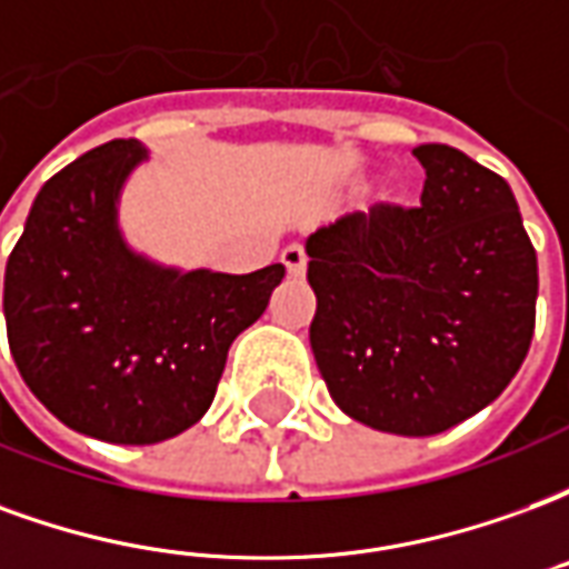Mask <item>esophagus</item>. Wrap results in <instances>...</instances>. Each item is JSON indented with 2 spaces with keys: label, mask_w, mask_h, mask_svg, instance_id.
Returning a JSON list of instances; mask_svg holds the SVG:
<instances>
[{
  "label": "esophagus",
  "mask_w": 569,
  "mask_h": 569,
  "mask_svg": "<svg viewBox=\"0 0 569 569\" xmlns=\"http://www.w3.org/2000/svg\"><path fill=\"white\" fill-rule=\"evenodd\" d=\"M280 261L286 264L289 277H301V273L308 271V252H305V247H301V243H289V247L283 249Z\"/></svg>",
  "instance_id": "esophagus-1"
}]
</instances>
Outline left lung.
Masks as SVG:
<instances>
[{
	"instance_id": "1",
	"label": "left lung",
	"mask_w": 569,
	"mask_h": 569,
	"mask_svg": "<svg viewBox=\"0 0 569 569\" xmlns=\"http://www.w3.org/2000/svg\"><path fill=\"white\" fill-rule=\"evenodd\" d=\"M420 207L375 203L308 237L310 347L338 408L436 436L509 387L537 326V249L509 182L441 142L415 149Z\"/></svg>"
}]
</instances>
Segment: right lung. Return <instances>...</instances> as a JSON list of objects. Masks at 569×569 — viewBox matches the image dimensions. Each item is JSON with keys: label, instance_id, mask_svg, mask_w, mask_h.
I'll use <instances>...</instances> for the list:
<instances>
[{"label": "right lung", "instance_id": "1", "mask_svg": "<svg viewBox=\"0 0 569 569\" xmlns=\"http://www.w3.org/2000/svg\"><path fill=\"white\" fill-rule=\"evenodd\" d=\"M142 158L137 140H112L51 176L8 256L2 296L8 347L36 399L112 445H154L194 427L228 347L286 273H179L133 256L116 200Z\"/></svg>", "mask_w": 569, "mask_h": 569}]
</instances>
